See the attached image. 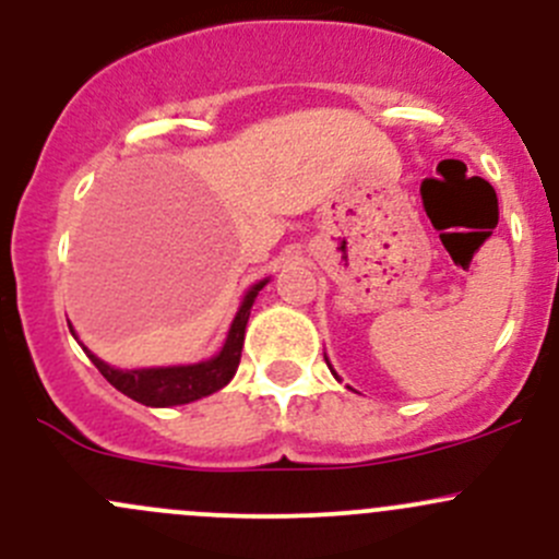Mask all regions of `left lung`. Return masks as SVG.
I'll return each mask as SVG.
<instances>
[{"label":"left lung","instance_id":"left-lung-1","mask_svg":"<svg viewBox=\"0 0 559 559\" xmlns=\"http://www.w3.org/2000/svg\"><path fill=\"white\" fill-rule=\"evenodd\" d=\"M324 359H326V357H324ZM326 365H330V362H326ZM330 370H332V368H330Z\"/></svg>","mask_w":559,"mask_h":559}]
</instances>
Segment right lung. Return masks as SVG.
<instances>
[{"label": "right lung", "mask_w": 559, "mask_h": 559, "mask_svg": "<svg viewBox=\"0 0 559 559\" xmlns=\"http://www.w3.org/2000/svg\"><path fill=\"white\" fill-rule=\"evenodd\" d=\"M267 281H259L251 289L246 292L243 302H240V311L235 316L233 326H229V335L224 341V348L216 357L205 359V362L197 365H178V368H143V370H118L103 362L99 357H94L88 348L83 352L88 354L94 365H97L99 373L110 381L127 397L138 400V403L151 405V408H167V405H183L194 403V400L207 397V394L218 392L222 386H227L233 381L235 370L240 365V352H243V337H246V324L248 316H251V306L257 300V295L262 292V286ZM72 332V330H70ZM75 335V332H72Z\"/></svg>", "instance_id": "1"}]
</instances>
